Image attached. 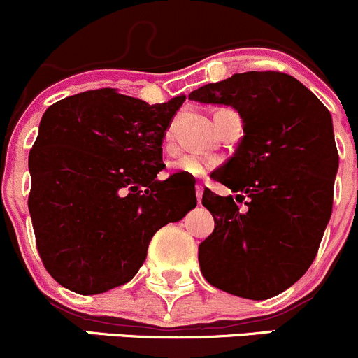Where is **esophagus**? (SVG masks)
<instances>
[{"label": "esophagus", "mask_w": 358, "mask_h": 358, "mask_svg": "<svg viewBox=\"0 0 358 358\" xmlns=\"http://www.w3.org/2000/svg\"><path fill=\"white\" fill-rule=\"evenodd\" d=\"M202 194H204V187L197 183V185H196V196H197V201H199V202L202 199Z\"/></svg>", "instance_id": "obj_1"}]
</instances>
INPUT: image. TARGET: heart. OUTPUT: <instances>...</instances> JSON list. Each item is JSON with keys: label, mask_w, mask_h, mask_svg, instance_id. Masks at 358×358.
Here are the masks:
<instances>
[{"label": "heart", "mask_w": 358, "mask_h": 358, "mask_svg": "<svg viewBox=\"0 0 358 358\" xmlns=\"http://www.w3.org/2000/svg\"><path fill=\"white\" fill-rule=\"evenodd\" d=\"M164 138L166 142L171 140V129L166 131ZM218 164H220L218 157L202 156V154H185V156L173 161L171 164H169V168L176 173H183V175L187 176H192V178H202V176L208 175L209 171H213Z\"/></svg>", "instance_id": "heart-1"}]
</instances>
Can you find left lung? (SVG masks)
Here are the masks:
<instances>
[{
    "label": "left lung",
    "instance_id": "obj_1",
    "mask_svg": "<svg viewBox=\"0 0 358 358\" xmlns=\"http://www.w3.org/2000/svg\"><path fill=\"white\" fill-rule=\"evenodd\" d=\"M189 99L234 107L244 131L236 154L213 173L236 199L202 194L215 218V230L199 244L202 275L241 298H272L310 268L331 218L339 162L331 112L298 79L277 71L234 74ZM239 199H248L244 212Z\"/></svg>",
    "mask_w": 358,
    "mask_h": 358
}]
</instances>
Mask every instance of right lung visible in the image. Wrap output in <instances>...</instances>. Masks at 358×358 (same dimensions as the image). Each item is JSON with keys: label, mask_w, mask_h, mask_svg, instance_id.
I'll return each mask as SVG.
<instances>
[{"label": "right lung", "mask_w": 358, "mask_h": 358, "mask_svg": "<svg viewBox=\"0 0 358 358\" xmlns=\"http://www.w3.org/2000/svg\"><path fill=\"white\" fill-rule=\"evenodd\" d=\"M180 95L149 106L114 88L50 106L29 152V213L50 275L79 294L129 282L161 227L196 208V189L164 168L162 138Z\"/></svg>", "instance_id": "right-lung-1"}]
</instances>
